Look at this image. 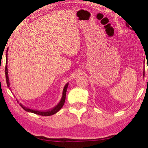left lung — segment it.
I'll list each match as a JSON object with an SVG mask.
<instances>
[{
  "label": "left lung",
  "instance_id": "8db88e82",
  "mask_svg": "<svg viewBox=\"0 0 148 148\" xmlns=\"http://www.w3.org/2000/svg\"><path fill=\"white\" fill-rule=\"evenodd\" d=\"M143 75H144V73H143Z\"/></svg>",
  "mask_w": 148,
  "mask_h": 148
}]
</instances>
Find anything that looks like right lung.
I'll return each mask as SVG.
<instances>
[{"label":"right lung","instance_id":"obj_1","mask_svg":"<svg viewBox=\"0 0 148 148\" xmlns=\"http://www.w3.org/2000/svg\"><path fill=\"white\" fill-rule=\"evenodd\" d=\"M6 52H8V49L6 50ZM7 56H8V54H7V53H6V67H5V74H6V79L7 86H8V87H10V82H9V78H8V68H7V63H8V61H7L8 58H7ZM68 86H69V83H67L66 85H65V86L63 89V91H62V98H61V101L59 102V104H57L56 107H54L53 108H52L50 110L42 112V111H38V110H34L32 109H29V108H26L25 106H24L23 105H22L21 103H19V105L21 106L22 108L28 112H31V113L38 114V115H40V116H52V115L56 114L57 112H59V110L62 108V107L63 106V105L64 104L65 99H66V92L67 88H68ZM17 101L18 102L17 100Z\"/></svg>","mask_w":148,"mask_h":148}]
</instances>
